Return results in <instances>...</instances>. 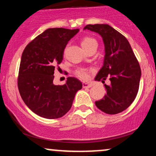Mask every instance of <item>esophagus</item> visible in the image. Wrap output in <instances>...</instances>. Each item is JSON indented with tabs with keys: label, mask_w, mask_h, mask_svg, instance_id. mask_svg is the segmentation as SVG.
Masks as SVG:
<instances>
[{
	"label": "esophagus",
	"mask_w": 156,
	"mask_h": 156,
	"mask_svg": "<svg viewBox=\"0 0 156 156\" xmlns=\"http://www.w3.org/2000/svg\"><path fill=\"white\" fill-rule=\"evenodd\" d=\"M92 87V84L87 83H83V88H90Z\"/></svg>",
	"instance_id": "34e87169"
}]
</instances>
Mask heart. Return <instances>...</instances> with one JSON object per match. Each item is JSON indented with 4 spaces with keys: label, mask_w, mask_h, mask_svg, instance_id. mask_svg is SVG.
Returning a JSON list of instances; mask_svg holds the SVG:
<instances>
[{
    "label": "heart",
    "mask_w": 156,
    "mask_h": 156,
    "mask_svg": "<svg viewBox=\"0 0 156 156\" xmlns=\"http://www.w3.org/2000/svg\"><path fill=\"white\" fill-rule=\"evenodd\" d=\"M97 41L94 38L90 37H85L82 39L81 40V45L84 49L87 50L89 48L92 47L93 45H97ZM89 69L86 68H78L75 71V74L77 77L80 79L86 80L89 78Z\"/></svg>",
    "instance_id": "heart-1"
}]
</instances>
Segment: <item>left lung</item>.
I'll return each instance as SVG.
<instances>
[{
    "label": "left lung",
    "mask_w": 156,
    "mask_h": 156,
    "mask_svg": "<svg viewBox=\"0 0 156 156\" xmlns=\"http://www.w3.org/2000/svg\"><path fill=\"white\" fill-rule=\"evenodd\" d=\"M84 29L98 33L105 44L103 67L95 77L96 80L105 82L107 78L110 86L105 84L106 94L96 106L108 114L120 113L131 105L139 91L141 68L128 39L107 24L87 25Z\"/></svg>",
    "instance_id": "obj_1"
}]
</instances>
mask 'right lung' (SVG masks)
Wrapping results in <instances>:
<instances>
[{
    "label": "right lung",
    "mask_w": 156,
    "mask_h": 156,
    "mask_svg": "<svg viewBox=\"0 0 156 156\" xmlns=\"http://www.w3.org/2000/svg\"><path fill=\"white\" fill-rule=\"evenodd\" d=\"M78 29L48 28L27 44L20 64L17 86L23 101L34 113L57 119L69 112L82 83L68 77L65 84H53L55 67L63 60L66 45Z\"/></svg>",
    "instance_id": "obj_1"
}]
</instances>
